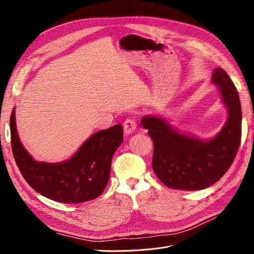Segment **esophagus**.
<instances>
[{"instance_id":"1","label":"esophagus","mask_w":254,"mask_h":254,"mask_svg":"<svg viewBox=\"0 0 254 254\" xmlns=\"http://www.w3.org/2000/svg\"><path fill=\"white\" fill-rule=\"evenodd\" d=\"M136 129V121L133 118H128L124 122V130L127 134L132 133Z\"/></svg>"}]
</instances>
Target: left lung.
<instances>
[{
    "mask_svg": "<svg viewBox=\"0 0 254 254\" xmlns=\"http://www.w3.org/2000/svg\"><path fill=\"white\" fill-rule=\"evenodd\" d=\"M212 81L229 111L227 123L213 139L203 141L181 133L153 115L142 119L153 141V172L167 188L203 190L217 182L234 161L242 137L240 96L224 68H215Z\"/></svg>",
    "mask_w": 254,
    "mask_h": 254,
    "instance_id": "8db88e82",
    "label": "left lung"
}]
</instances>
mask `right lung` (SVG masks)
I'll list each match as a JSON object with an SVG mask.
<instances>
[{"instance_id": "right-lung-1", "label": "right lung", "mask_w": 254, "mask_h": 254, "mask_svg": "<svg viewBox=\"0 0 254 254\" xmlns=\"http://www.w3.org/2000/svg\"><path fill=\"white\" fill-rule=\"evenodd\" d=\"M10 136L14 161L30 187L54 201L81 203L93 200L104 191L112 157L123 142V128L118 124L94 133L71 159L60 163L37 162L23 147L14 108L10 117Z\"/></svg>"}]
</instances>
